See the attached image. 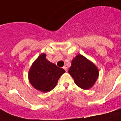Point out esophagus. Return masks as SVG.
Wrapping results in <instances>:
<instances>
[{"label":"esophagus","mask_w":121,"mask_h":121,"mask_svg":"<svg viewBox=\"0 0 121 121\" xmlns=\"http://www.w3.org/2000/svg\"><path fill=\"white\" fill-rule=\"evenodd\" d=\"M63 69H64L65 70V72H67V67L65 66V65H64V66L63 67Z\"/></svg>","instance_id":"obj_1"}]
</instances>
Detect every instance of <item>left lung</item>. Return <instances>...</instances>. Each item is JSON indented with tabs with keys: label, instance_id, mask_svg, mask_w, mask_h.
Segmentation results:
<instances>
[{
	"label": "left lung",
	"instance_id": "1",
	"mask_svg": "<svg viewBox=\"0 0 121 121\" xmlns=\"http://www.w3.org/2000/svg\"><path fill=\"white\" fill-rule=\"evenodd\" d=\"M69 73L75 84L83 90L93 87L99 76L98 69L95 64L81 54L73 59Z\"/></svg>",
	"mask_w": 121,
	"mask_h": 121
}]
</instances>
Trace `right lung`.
I'll use <instances>...</instances> for the list:
<instances>
[{
  "mask_svg": "<svg viewBox=\"0 0 121 121\" xmlns=\"http://www.w3.org/2000/svg\"><path fill=\"white\" fill-rule=\"evenodd\" d=\"M43 53L32 64L28 72L29 82L35 89L46 93L54 89L58 80L65 73V70L59 68L46 59Z\"/></svg>",
  "mask_w": 121,
  "mask_h": 121,
  "instance_id": "1",
  "label": "right lung"
}]
</instances>
